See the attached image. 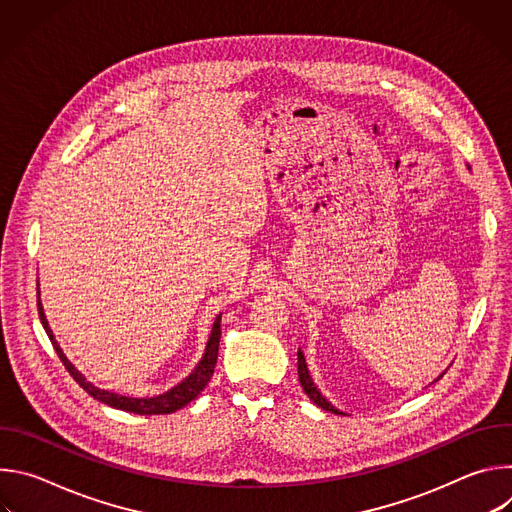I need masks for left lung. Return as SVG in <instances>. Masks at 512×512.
Here are the masks:
<instances>
[{"label": "left lung", "mask_w": 512, "mask_h": 512, "mask_svg": "<svg viewBox=\"0 0 512 512\" xmlns=\"http://www.w3.org/2000/svg\"><path fill=\"white\" fill-rule=\"evenodd\" d=\"M298 375H300V383H302L306 395H308L318 407H322V409H326V411H330V413H340L334 405H330V403L322 397V393H320V391L316 389V385L312 383L310 373H308V367H306V358H304L302 350L298 352ZM442 377H444V375H442ZM437 379H440V377H437ZM437 379H435V381H437Z\"/></svg>", "instance_id": "obj_1"}]
</instances>
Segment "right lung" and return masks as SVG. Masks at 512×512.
I'll list each match as a JSON object with an SVG mask.
<instances>
[{
    "mask_svg": "<svg viewBox=\"0 0 512 512\" xmlns=\"http://www.w3.org/2000/svg\"><path fill=\"white\" fill-rule=\"evenodd\" d=\"M40 294V291H38ZM38 316L42 320V326L52 342V346L56 348V354L58 358L62 360L64 369L70 373V377L75 379L91 397H95L97 401L109 405V407H115V409H121V411H129V413H137V415H166V413H174L178 409H182L184 405H188L190 401H194L200 391L208 385L212 373H214V367H216V358H218V342H221V316H216L214 320V326H212V332H210V338H208V346H206V352L202 356V360L198 362L196 371L184 379L178 387H174L172 391L164 393V395H158V397H150V399H135V397H123V395H117V393H111V391H105V389H97L93 387L89 381H85V377L72 367V364L68 362V358L62 354V350L58 348L54 336H52V330L48 328V322H46V316H44V310H42V304L38 300Z\"/></svg>",
    "mask_w": 512,
    "mask_h": 512,
    "instance_id": "right-lung-1",
    "label": "right lung"
}]
</instances>
